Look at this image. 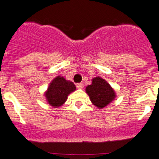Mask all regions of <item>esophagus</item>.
<instances>
[{
  "instance_id": "esophagus-1",
  "label": "esophagus",
  "mask_w": 159,
  "mask_h": 159,
  "mask_svg": "<svg viewBox=\"0 0 159 159\" xmlns=\"http://www.w3.org/2000/svg\"><path fill=\"white\" fill-rule=\"evenodd\" d=\"M76 87H78V89H82L84 87V84L83 83H78L76 85Z\"/></svg>"
}]
</instances>
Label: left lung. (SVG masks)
I'll return each mask as SVG.
<instances>
[{
    "instance_id": "obj_1",
    "label": "left lung",
    "mask_w": 159,
    "mask_h": 159,
    "mask_svg": "<svg viewBox=\"0 0 159 159\" xmlns=\"http://www.w3.org/2000/svg\"><path fill=\"white\" fill-rule=\"evenodd\" d=\"M85 90L91 102L98 108L106 107L116 98L114 89L101 77L94 78L92 80V84L87 86Z\"/></svg>"
}]
</instances>
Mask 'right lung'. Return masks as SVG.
I'll return each instance as SVG.
<instances>
[{
    "label": "right lung",
    "instance_id": "add662e5",
    "mask_svg": "<svg viewBox=\"0 0 159 159\" xmlns=\"http://www.w3.org/2000/svg\"><path fill=\"white\" fill-rule=\"evenodd\" d=\"M75 89V85L72 81H66L61 76H57L49 84L45 97L51 106L58 107L65 103L69 95Z\"/></svg>",
    "mask_w": 159,
    "mask_h": 159
}]
</instances>
